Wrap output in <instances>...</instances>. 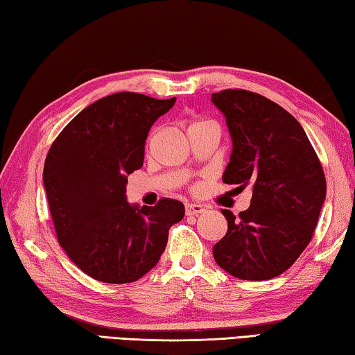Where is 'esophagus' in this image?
I'll return each instance as SVG.
<instances>
[{
  "label": "esophagus",
  "instance_id": "34e87169",
  "mask_svg": "<svg viewBox=\"0 0 355 355\" xmlns=\"http://www.w3.org/2000/svg\"><path fill=\"white\" fill-rule=\"evenodd\" d=\"M205 209L200 204H187L185 205V213L187 215H199V213H204Z\"/></svg>",
  "mask_w": 355,
  "mask_h": 355
}]
</instances>
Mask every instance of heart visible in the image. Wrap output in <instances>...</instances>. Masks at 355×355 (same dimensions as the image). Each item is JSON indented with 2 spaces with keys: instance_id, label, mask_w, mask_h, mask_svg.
<instances>
[{
  "instance_id": "obj_1",
  "label": "heart",
  "mask_w": 355,
  "mask_h": 355,
  "mask_svg": "<svg viewBox=\"0 0 355 355\" xmlns=\"http://www.w3.org/2000/svg\"><path fill=\"white\" fill-rule=\"evenodd\" d=\"M204 123H210V122H204V120H199V122H195V123H191V126H190V128H195V126H198V125H204Z\"/></svg>"
}]
</instances>
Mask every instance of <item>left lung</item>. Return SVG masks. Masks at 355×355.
Segmentation results:
<instances>
[{
  "instance_id": "left-lung-1",
  "label": "left lung",
  "mask_w": 355,
  "mask_h": 355,
  "mask_svg": "<svg viewBox=\"0 0 355 355\" xmlns=\"http://www.w3.org/2000/svg\"><path fill=\"white\" fill-rule=\"evenodd\" d=\"M211 102L232 137L223 180L253 191L239 216L223 210L229 229L213 257L239 279L275 278L312 239L326 198L322 164L298 120L272 100L225 89L211 94Z\"/></svg>"
}]
</instances>
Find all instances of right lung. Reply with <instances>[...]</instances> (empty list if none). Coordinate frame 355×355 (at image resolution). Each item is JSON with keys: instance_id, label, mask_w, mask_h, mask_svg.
I'll return each instance as SVG.
<instances>
[{"instance_id": "obj_1", "label": "right lung", "mask_w": 355, "mask_h": 355, "mask_svg": "<svg viewBox=\"0 0 355 355\" xmlns=\"http://www.w3.org/2000/svg\"><path fill=\"white\" fill-rule=\"evenodd\" d=\"M176 97L157 100L117 92L86 106L48 153L43 184L57 238L89 277L132 283L155 267L184 204L164 198L155 207L126 200L128 175L144 165L153 123Z\"/></svg>"}]
</instances>
